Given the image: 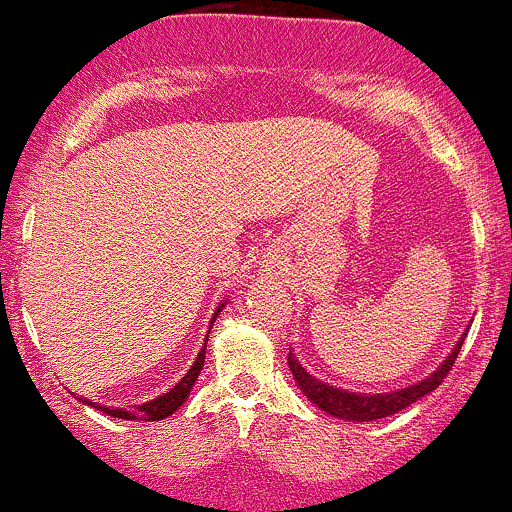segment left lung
Here are the masks:
<instances>
[{
	"label": "left lung",
	"instance_id": "left-lung-1",
	"mask_svg": "<svg viewBox=\"0 0 512 512\" xmlns=\"http://www.w3.org/2000/svg\"><path fill=\"white\" fill-rule=\"evenodd\" d=\"M462 342L464 337L455 344V349L450 351V356L440 363L438 370H433L428 378L419 380V383L409 387H402V390L383 392V395L349 392V390H339V387L322 383V380H317L315 375H310L308 370L296 361V356L293 354H289V368L293 378H296L298 387L303 390V395L308 397L317 409L327 411L330 416H337V419H346V421H375L407 409L409 404L416 402V399L426 397L428 392L436 390V387L443 383L445 375L450 373L452 363H455V358L462 349Z\"/></svg>",
	"mask_w": 512,
	"mask_h": 512
}]
</instances>
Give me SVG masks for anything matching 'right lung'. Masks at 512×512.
<instances>
[{
  "label": "right lung",
  "instance_id": "add662e5",
  "mask_svg": "<svg viewBox=\"0 0 512 512\" xmlns=\"http://www.w3.org/2000/svg\"><path fill=\"white\" fill-rule=\"evenodd\" d=\"M221 308H223V303L219 305V308H216L214 317H211L209 332H211V327H214V320H216V317H219ZM204 354H207V344L202 346V351H199V354H197L195 363H192V368L187 370L185 378H182L180 383L173 387V390L163 392L161 397L151 399V402L137 404V407H134L132 411H127V409H113V407H103V404L91 402V399H86V397H79V399H81V402H84V404H88V407H93V409L103 411V414H108V416H115V419H127V421H161V419H166V416L173 414L175 409L182 407V404H185V399L190 397L192 385H195V380L199 378V370H202V366H204Z\"/></svg>",
  "mask_w": 512,
  "mask_h": 512
}]
</instances>
